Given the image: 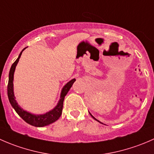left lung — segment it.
Segmentation results:
<instances>
[{
  "instance_id": "1",
  "label": "left lung",
  "mask_w": 154,
  "mask_h": 154,
  "mask_svg": "<svg viewBox=\"0 0 154 154\" xmlns=\"http://www.w3.org/2000/svg\"><path fill=\"white\" fill-rule=\"evenodd\" d=\"M89 114H90V115H91V117H92V118H93V119H94V120L97 121V122H100V123H101V122H99V121H98V120H97V119H95V118H94V116H92V115H91V113H90V112H89ZM102 124H103V123H102Z\"/></svg>"
}]
</instances>
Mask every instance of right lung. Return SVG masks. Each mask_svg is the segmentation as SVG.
<instances>
[{
  "instance_id": "obj_1",
  "label": "right lung",
  "mask_w": 154,
  "mask_h": 154,
  "mask_svg": "<svg viewBox=\"0 0 154 154\" xmlns=\"http://www.w3.org/2000/svg\"><path fill=\"white\" fill-rule=\"evenodd\" d=\"M22 50L21 53H20L19 56H18V59L14 62L13 64L12 65L10 71V74H9V82H8V86H7V94H8L9 100L10 103L13 107L14 109L15 110L18 116L24 121L27 122L29 125L34 126V127H45L51 125V124L54 123L56 121L58 120L60 117L62 115V112H63V101H64L65 96L67 94L68 91L70 88L72 86L73 83L75 81V79L70 80L68 83H66L64 86H63V89H62L61 94H60V99L59 100L57 105L51 111L45 113L43 115H34L32 113H29L28 112L25 111L22 108L20 107L19 105L15 100V95H14V91H13V79H14V72H15V67H16L17 64H18L19 59L21 57V54L24 51Z\"/></svg>"
}]
</instances>
